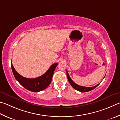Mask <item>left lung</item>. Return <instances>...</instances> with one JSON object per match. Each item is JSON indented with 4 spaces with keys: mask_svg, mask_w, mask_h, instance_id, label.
I'll use <instances>...</instances> for the list:
<instances>
[{
    "mask_svg": "<svg viewBox=\"0 0 120 120\" xmlns=\"http://www.w3.org/2000/svg\"><path fill=\"white\" fill-rule=\"evenodd\" d=\"M67 78L68 79V81L70 83V84H71V86L73 87V88L77 90L78 91H80V92H89V91L92 90L93 89H94V88H96L97 86H98L99 85V84H98L94 86H92V87H86V86H80L79 85H78L77 84L75 83L74 82L72 79H71V78L70 77V76L69 75V73L68 72V71L67 70Z\"/></svg>",
    "mask_w": 120,
    "mask_h": 120,
    "instance_id": "8db88e82",
    "label": "left lung"
}]
</instances>
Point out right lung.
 <instances>
[{
    "instance_id": "obj_1",
    "label": "right lung",
    "mask_w": 120,
    "mask_h": 120,
    "mask_svg": "<svg viewBox=\"0 0 120 120\" xmlns=\"http://www.w3.org/2000/svg\"><path fill=\"white\" fill-rule=\"evenodd\" d=\"M58 63L52 64L47 71L43 75L34 79H29L19 75L15 69L11 62V69L15 79L28 90L37 92L45 90L51 82L52 78Z\"/></svg>"
}]
</instances>
